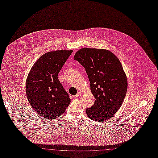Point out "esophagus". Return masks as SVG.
Wrapping results in <instances>:
<instances>
[{"label": "esophagus", "instance_id": "1", "mask_svg": "<svg viewBox=\"0 0 158 158\" xmlns=\"http://www.w3.org/2000/svg\"><path fill=\"white\" fill-rule=\"evenodd\" d=\"M81 95V92H78V93L76 94V95H75V98H78Z\"/></svg>", "mask_w": 158, "mask_h": 158}]
</instances>
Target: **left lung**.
Here are the masks:
<instances>
[{
  "mask_svg": "<svg viewBox=\"0 0 158 158\" xmlns=\"http://www.w3.org/2000/svg\"><path fill=\"white\" fill-rule=\"evenodd\" d=\"M74 60L83 66L90 82L94 105L86 110L88 116L96 121L111 118L121 108L128 88V81L121 64L110 50L83 48Z\"/></svg>",
  "mask_w": 158,
  "mask_h": 158,
  "instance_id": "8db88e82",
  "label": "left lung"
}]
</instances>
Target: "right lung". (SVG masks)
I'll return each instance as SVG.
<instances>
[{"mask_svg": "<svg viewBox=\"0 0 158 158\" xmlns=\"http://www.w3.org/2000/svg\"><path fill=\"white\" fill-rule=\"evenodd\" d=\"M72 52L65 50L47 52L39 58L29 72L25 83L27 97L31 107L44 118H58L70 103L58 74Z\"/></svg>", "mask_w": 158, "mask_h": 158, "instance_id": "1", "label": "right lung"}]
</instances>
